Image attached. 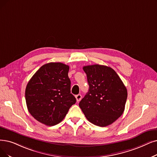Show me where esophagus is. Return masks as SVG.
<instances>
[{
	"instance_id": "esophagus-1",
	"label": "esophagus",
	"mask_w": 157,
	"mask_h": 157,
	"mask_svg": "<svg viewBox=\"0 0 157 157\" xmlns=\"http://www.w3.org/2000/svg\"><path fill=\"white\" fill-rule=\"evenodd\" d=\"M75 98H76V99H77V101L79 102L81 100V98H82V95H81L80 94H78V95H75Z\"/></svg>"
}]
</instances>
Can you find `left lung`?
<instances>
[{
    "instance_id": "obj_1",
    "label": "left lung",
    "mask_w": 157,
    "mask_h": 157,
    "mask_svg": "<svg viewBox=\"0 0 157 157\" xmlns=\"http://www.w3.org/2000/svg\"><path fill=\"white\" fill-rule=\"evenodd\" d=\"M89 91L80 100V108L92 124L105 127L113 123L124 111L128 91L122 80L110 67L86 66Z\"/></svg>"
}]
</instances>
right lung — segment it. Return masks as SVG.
I'll list each match as a JSON object with an SVG mask.
<instances>
[{
	"label": "right lung",
	"instance_id": "right-lung-1",
	"mask_svg": "<svg viewBox=\"0 0 157 157\" xmlns=\"http://www.w3.org/2000/svg\"><path fill=\"white\" fill-rule=\"evenodd\" d=\"M70 67L60 62L41 66L28 82L25 97L27 108L36 121L52 126L66 117L76 98L71 93Z\"/></svg>",
	"mask_w": 157,
	"mask_h": 157
}]
</instances>
